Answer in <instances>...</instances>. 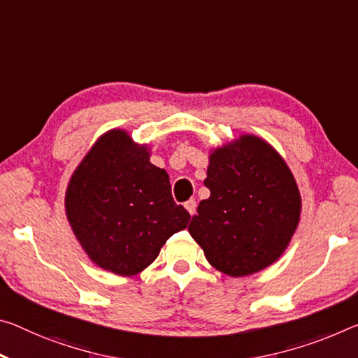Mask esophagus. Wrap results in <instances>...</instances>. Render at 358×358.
I'll list each match as a JSON object with an SVG mask.
<instances>
[{"instance_id": "1", "label": "esophagus", "mask_w": 358, "mask_h": 358, "mask_svg": "<svg viewBox=\"0 0 358 358\" xmlns=\"http://www.w3.org/2000/svg\"><path fill=\"white\" fill-rule=\"evenodd\" d=\"M196 201L194 199H189L188 202H185V208L188 210L189 215H194L196 213Z\"/></svg>"}]
</instances>
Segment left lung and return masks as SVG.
<instances>
[{"instance_id":"8db88e82","label":"left lung","mask_w":358,"mask_h":358,"mask_svg":"<svg viewBox=\"0 0 358 358\" xmlns=\"http://www.w3.org/2000/svg\"><path fill=\"white\" fill-rule=\"evenodd\" d=\"M210 197L188 226L215 269L245 277L282 257L301 217V194L287 162L252 134L210 151Z\"/></svg>"}]
</instances>
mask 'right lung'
I'll return each instance as SVG.
<instances>
[{"label":"right lung","instance_id":"1","mask_svg":"<svg viewBox=\"0 0 358 358\" xmlns=\"http://www.w3.org/2000/svg\"><path fill=\"white\" fill-rule=\"evenodd\" d=\"M148 145L111 129L73 172L65 212L73 234L94 264L116 275L138 274L157 258L191 215L177 206L169 173L150 162Z\"/></svg>","mask_w":358,"mask_h":358}]
</instances>
